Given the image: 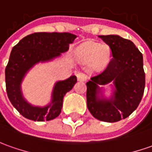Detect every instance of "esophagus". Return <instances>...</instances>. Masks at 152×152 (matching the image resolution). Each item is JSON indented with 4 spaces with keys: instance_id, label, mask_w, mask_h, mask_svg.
Returning a JSON list of instances; mask_svg holds the SVG:
<instances>
[{
    "instance_id": "34e87169",
    "label": "esophagus",
    "mask_w": 152,
    "mask_h": 152,
    "mask_svg": "<svg viewBox=\"0 0 152 152\" xmlns=\"http://www.w3.org/2000/svg\"><path fill=\"white\" fill-rule=\"evenodd\" d=\"M76 76H77L78 80H80V81H85L87 79V76L85 73H83V72H78Z\"/></svg>"
}]
</instances>
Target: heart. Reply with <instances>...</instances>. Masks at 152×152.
Listing matches in <instances>:
<instances>
[{
    "instance_id": "heart-1",
    "label": "heart",
    "mask_w": 152,
    "mask_h": 152,
    "mask_svg": "<svg viewBox=\"0 0 152 152\" xmlns=\"http://www.w3.org/2000/svg\"><path fill=\"white\" fill-rule=\"evenodd\" d=\"M76 55L84 61H91L96 67H103L110 60L111 50L106 44L86 42L77 48Z\"/></svg>"
}]
</instances>
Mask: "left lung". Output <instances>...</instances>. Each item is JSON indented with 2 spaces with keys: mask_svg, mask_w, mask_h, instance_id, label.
<instances>
[{
  "mask_svg": "<svg viewBox=\"0 0 152 152\" xmlns=\"http://www.w3.org/2000/svg\"><path fill=\"white\" fill-rule=\"evenodd\" d=\"M99 37L109 46L112 58L86 83L87 107L97 120L115 122L128 117L141 102L145 83L143 56L130 40L117 35ZM106 84L112 87L109 98L104 95Z\"/></svg>",
  "mask_w": 152,
  "mask_h": 152,
  "instance_id": "obj_1",
  "label": "left lung"
}]
</instances>
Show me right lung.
<instances>
[{"label":"right lung","instance_id":"obj_1","mask_svg":"<svg viewBox=\"0 0 152 152\" xmlns=\"http://www.w3.org/2000/svg\"><path fill=\"white\" fill-rule=\"evenodd\" d=\"M76 37L68 32H37L24 37L12 48L5 72L6 87L10 102L20 115L37 121H50L60 115L63 98L77 81L76 76L56 81L52 90L51 101L45 106L29 103L23 96L21 83L34 66L59 57L69 50V45Z\"/></svg>","mask_w":152,"mask_h":152}]
</instances>
